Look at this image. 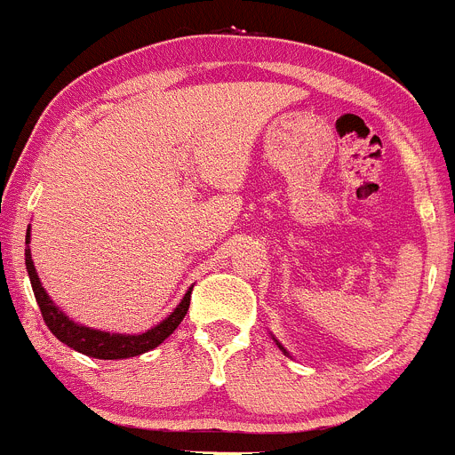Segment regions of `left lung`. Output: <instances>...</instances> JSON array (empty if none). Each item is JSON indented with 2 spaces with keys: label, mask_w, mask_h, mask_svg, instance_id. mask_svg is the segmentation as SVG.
<instances>
[{
  "label": "left lung",
  "mask_w": 455,
  "mask_h": 455,
  "mask_svg": "<svg viewBox=\"0 0 455 455\" xmlns=\"http://www.w3.org/2000/svg\"><path fill=\"white\" fill-rule=\"evenodd\" d=\"M278 346H280V343H278ZM280 347H283V346H280Z\"/></svg>",
  "instance_id": "1"
}]
</instances>
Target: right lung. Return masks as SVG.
<instances>
[{
  "mask_svg": "<svg viewBox=\"0 0 455 455\" xmlns=\"http://www.w3.org/2000/svg\"><path fill=\"white\" fill-rule=\"evenodd\" d=\"M28 240H31V235L27 233V244ZM27 271L28 278H31L33 294H36L37 305H40V312L42 318H44L46 328L53 332V337L60 339L62 343H67V346L74 347V350L83 352V355L93 356V359H127V356L143 355V352L152 350V347H156L159 343H164L170 334L175 332L177 325L184 321L190 305V291H186L184 300L177 305L175 312L170 314L165 321H161L156 328L148 330V332L143 334H109L74 323V321H69L60 309L55 307V303L46 296L44 287H42L40 278H37L36 267H33L31 260V249H27Z\"/></svg>",
  "mask_w": 455,
  "mask_h": 455,
  "instance_id": "obj_1",
  "label": "right lung"
}]
</instances>
